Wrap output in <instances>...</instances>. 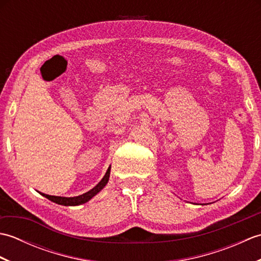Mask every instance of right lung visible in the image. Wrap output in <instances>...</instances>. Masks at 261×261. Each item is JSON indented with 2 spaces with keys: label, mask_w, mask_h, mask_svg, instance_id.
I'll use <instances>...</instances> for the list:
<instances>
[{
  "label": "right lung",
  "mask_w": 261,
  "mask_h": 261,
  "mask_svg": "<svg viewBox=\"0 0 261 261\" xmlns=\"http://www.w3.org/2000/svg\"><path fill=\"white\" fill-rule=\"evenodd\" d=\"M110 170H111V167H109L107 174H105V176L102 178V180L98 182V184L93 188V190L88 191L87 193L83 194V195H80V196H76V197H60V196H51V195H47V194H42V196L47 197L48 199H50L51 202L54 203H57V204H60V205H65V206H75V205H81V204H84L86 202L90 201V199L95 196L96 194L102 190V188L108 184L109 181V177H110Z\"/></svg>",
  "instance_id": "add662e5"
}]
</instances>
